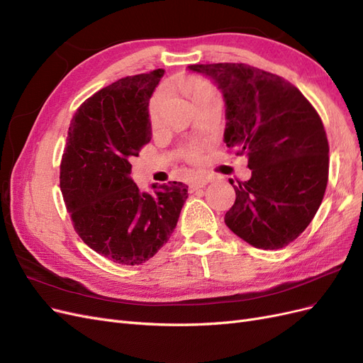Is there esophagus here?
I'll return each instance as SVG.
<instances>
[{
	"mask_svg": "<svg viewBox=\"0 0 363 363\" xmlns=\"http://www.w3.org/2000/svg\"><path fill=\"white\" fill-rule=\"evenodd\" d=\"M208 182H212V177H208V175H196V177L191 182V189H200V188H204V186L208 183Z\"/></svg>",
	"mask_w": 363,
	"mask_h": 363,
	"instance_id": "esophagus-1",
	"label": "esophagus"
}]
</instances>
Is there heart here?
I'll return each mask as SVG.
<instances>
[{"label": "heart", "instance_id": "obj_1", "mask_svg": "<svg viewBox=\"0 0 363 363\" xmlns=\"http://www.w3.org/2000/svg\"><path fill=\"white\" fill-rule=\"evenodd\" d=\"M182 91L183 94L189 98L192 101V104L196 107L199 104H201L203 101L208 100L211 96L219 95L216 87L207 80L203 79H189L182 83ZM164 98V92L159 91L155 94V96L151 98L150 101V119L151 123H156L159 113H160V107H162V101ZM201 152H203V145L200 144H191V145H186L182 148L180 151V156L183 159H186L188 162H199L201 157Z\"/></svg>", "mask_w": 363, "mask_h": 363}]
</instances>
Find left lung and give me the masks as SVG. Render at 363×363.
<instances>
[{
  "label": "left lung",
  "instance_id": "8db88e82",
  "mask_svg": "<svg viewBox=\"0 0 363 363\" xmlns=\"http://www.w3.org/2000/svg\"><path fill=\"white\" fill-rule=\"evenodd\" d=\"M224 94V140L248 157L225 224L250 245L279 250L311 224L328 182V140L309 100L283 77L247 63L191 65ZM233 184V180H230Z\"/></svg>",
  "mask_w": 363,
  "mask_h": 363
}]
</instances>
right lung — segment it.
Wrapping results in <instances>:
<instances>
[{
	"label": "right lung",
	"mask_w": 363,
	"mask_h": 363,
	"mask_svg": "<svg viewBox=\"0 0 363 363\" xmlns=\"http://www.w3.org/2000/svg\"><path fill=\"white\" fill-rule=\"evenodd\" d=\"M164 69L124 77L77 108L60 162V189L74 230L98 255L140 265L168 242L188 199L180 182L140 192L130 157L151 140L150 96Z\"/></svg>",
	"instance_id": "right-lung-1"
}]
</instances>
